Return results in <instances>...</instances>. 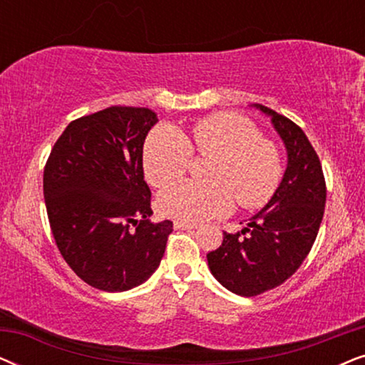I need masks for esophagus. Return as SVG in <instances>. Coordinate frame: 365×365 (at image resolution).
<instances>
[{
  "instance_id": "34e87169",
  "label": "esophagus",
  "mask_w": 365,
  "mask_h": 365,
  "mask_svg": "<svg viewBox=\"0 0 365 365\" xmlns=\"http://www.w3.org/2000/svg\"><path fill=\"white\" fill-rule=\"evenodd\" d=\"M196 224L186 222V221H174V229H179V231H186V229H196Z\"/></svg>"
}]
</instances>
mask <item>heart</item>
I'll return each instance as SVG.
<instances>
[{"label": "heart", "mask_w": 365, "mask_h": 365, "mask_svg": "<svg viewBox=\"0 0 365 365\" xmlns=\"http://www.w3.org/2000/svg\"><path fill=\"white\" fill-rule=\"evenodd\" d=\"M212 154L211 181L184 179L159 194L164 216L201 222L231 211L234 199L244 207L267 202L281 178L277 149L262 139L251 121L232 113H217L192 124L191 136L174 126L153 129L143 151L148 182L161 187L186 171L191 153Z\"/></svg>", "instance_id": "heart-1"}]
</instances>
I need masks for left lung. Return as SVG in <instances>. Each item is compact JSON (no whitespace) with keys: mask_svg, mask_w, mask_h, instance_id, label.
I'll list each match as a JSON object with an SVG mask.
<instances>
[{"mask_svg":"<svg viewBox=\"0 0 365 365\" xmlns=\"http://www.w3.org/2000/svg\"><path fill=\"white\" fill-rule=\"evenodd\" d=\"M252 108L271 118L286 148L287 166L266 206L241 231L224 232L219 249L207 254L216 281L242 297L281 286L297 271L316 241L326 206L321 161L302 129L262 104Z\"/></svg>","mask_w":365,"mask_h":365,"instance_id":"obj_1","label":"left lung"}]
</instances>
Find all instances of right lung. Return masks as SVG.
Here are the masks:
<instances>
[{
	"label": "right lung",
	"mask_w": 365,
	"mask_h": 365,
	"mask_svg": "<svg viewBox=\"0 0 365 365\" xmlns=\"http://www.w3.org/2000/svg\"><path fill=\"white\" fill-rule=\"evenodd\" d=\"M156 123L151 109L129 106L79 118L64 129L44 168V202L59 252L99 291L123 292L146 282L173 232L168 219H149L143 146Z\"/></svg>",
	"instance_id": "obj_1"
}]
</instances>
